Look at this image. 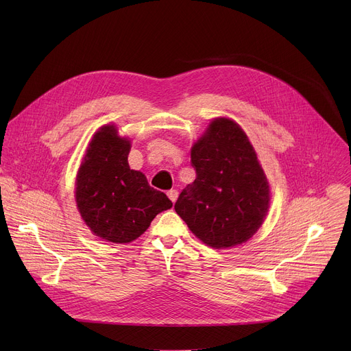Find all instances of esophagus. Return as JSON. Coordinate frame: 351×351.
Here are the masks:
<instances>
[{"label":"esophagus","mask_w":351,"mask_h":351,"mask_svg":"<svg viewBox=\"0 0 351 351\" xmlns=\"http://www.w3.org/2000/svg\"><path fill=\"white\" fill-rule=\"evenodd\" d=\"M168 197H169V199L172 203H175L176 202V198H178V195H179V193H178V190H175V189H171V190H168Z\"/></svg>","instance_id":"34e87169"}]
</instances>
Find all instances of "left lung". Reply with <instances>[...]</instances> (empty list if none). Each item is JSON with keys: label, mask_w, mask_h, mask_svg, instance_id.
Masks as SVG:
<instances>
[{"label": "left lung", "mask_w": 351, "mask_h": 351, "mask_svg": "<svg viewBox=\"0 0 351 351\" xmlns=\"http://www.w3.org/2000/svg\"><path fill=\"white\" fill-rule=\"evenodd\" d=\"M195 180L175 211L207 245L228 248L252 237L269 208V184L243 129L229 118L214 119L191 147Z\"/></svg>", "instance_id": "left-lung-1"}]
</instances>
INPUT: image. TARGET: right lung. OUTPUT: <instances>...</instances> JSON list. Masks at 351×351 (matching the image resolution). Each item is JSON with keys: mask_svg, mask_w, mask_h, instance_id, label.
<instances>
[{"mask_svg": "<svg viewBox=\"0 0 351 351\" xmlns=\"http://www.w3.org/2000/svg\"><path fill=\"white\" fill-rule=\"evenodd\" d=\"M130 140L114 125L93 136L76 176L75 198L82 219L107 241L130 243L152 221L172 207L165 193L156 190L140 171L129 167Z\"/></svg>", "mask_w": 351, "mask_h": 351, "instance_id": "add662e5", "label": "right lung"}]
</instances>
